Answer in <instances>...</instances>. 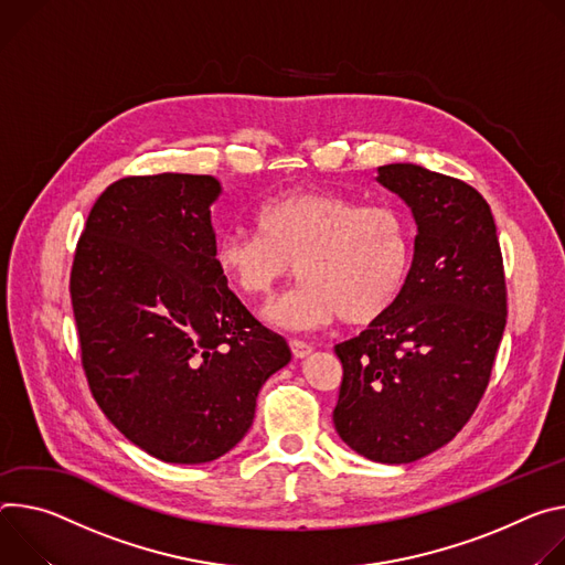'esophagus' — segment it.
<instances>
[{
    "instance_id": "esophagus-1",
    "label": "esophagus",
    "mask_w": 565,
    "mask_h": 565,
    "mask_svg": "<svg viewBox=\"0 0 565 565\" xmlns=\"http://www.w3.org/2000/svg\"><path fill=\"white\" fill-rule=\"evenodd\" d=\"M289 345H291V352H294L296 359H305L311 350H315L309 343H305V341H300V339H291Z\"/></svg>"
}]
</instances>
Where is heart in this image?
<instances>
[{
	"label": "heart",
	"instance_id": "1",
	"mask_svg": "<svg viewBox=\"0 0 565 565\" xmlns=\"http://www.w3.org/2000/svg\"><path fill=\"white\" fill-rule=\"evenodd\" d=\"M256 231H231L215 248L222 280L263 300L294 274L300 282L265 309L285 330L323 328L339 317L365 326L399 298L413 258L406 215L391 204H359L334 191H296L256 211Z\"/></svg>",
	"mask_w": 565,
	"mask_h": 565
}]
</instances>
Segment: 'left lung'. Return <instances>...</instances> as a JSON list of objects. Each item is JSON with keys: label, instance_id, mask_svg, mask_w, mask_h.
Segmentation results:
<instances>
[{"label": "left lung", "instance_id": "8db88e82", "mask_svg": "<svg viewBox=\"0 0 565 565\" xmlns=\"http://www.w3.org/2000/svg\"><path fill=\"white\" fill-rule=\"evenodd\" d=\"M377 181L413 211V265L386 315L334 345L343 380L332 419L359 456L406 465L451 443L478 408L508 323V287L476 188L415 163L382 166Z\"/></svg>", "mask_w": 565, "mask_h": 565}]
</instances>
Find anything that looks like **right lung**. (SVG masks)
Instances as JSON below:
<instances>
[{"label": "right lung", "mask_w": 565, "mask_h": 565, "mask_svg": "<svg viewBox=\"0 0 565 565\" xmlns=\"http://www.w3.org/2000/svg\"><path fill=\"white\" fill-rule=\"evenodd\" d=\"M211 174L125 177L89 211L72 305L89 391L132 445L174 465L231 451L289 363L215 267Z\"/></svg>", "instance_id": "1"}]
</instances>
